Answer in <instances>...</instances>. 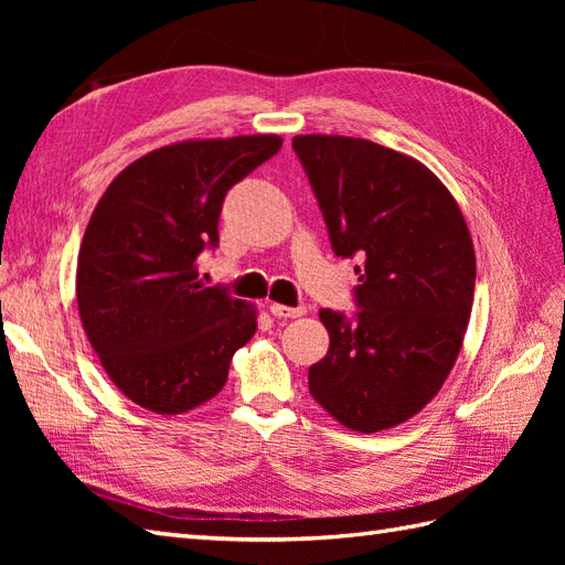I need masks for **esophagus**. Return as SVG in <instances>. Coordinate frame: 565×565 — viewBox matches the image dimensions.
<instances>
[{
	"instance_id": "34e87169",
	"label": "esophagus",
	"mask_w": 565,
	"mask_h": 565,
	"mask_svg": "<svg viewBox=\"0 0 565 565\" xmlns=\"http://www.w3.org/2000/svg\"><path fill=\"white\" fill-rule=\"evenodd\" d=\"M269 310H271V316H276V318H301L303 313H306V306H281V303H271L269 306Z\"/></svg>"
}]
</instances>
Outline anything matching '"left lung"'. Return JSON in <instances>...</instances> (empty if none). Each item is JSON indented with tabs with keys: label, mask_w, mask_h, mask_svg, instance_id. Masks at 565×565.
<instances>
[{
	"label": "left lung",
	"mask_w": 565,
	"mask_h": 565,
	"mask_svg": "<svg viewBox=\"0 0 565 565\" xmlns=\"http://www.w3.org/2000/svg\"><path fill=\"white\" fill-rule=\"evenodd\" d=\"M332 252L356 259L352 316L320 308L330 350L310 395L354 431H379L435 398L459 356L476 289L463 215L425 164L379 142L296 136Z\"/></svg>",
	"instance_id": "8db88e82"
}]
</instances>
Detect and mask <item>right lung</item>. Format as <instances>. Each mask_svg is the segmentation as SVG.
Here are the masks:
<instances>
[{
  "mask_svg": "<svg viewBox=\"0 0 565 565\" xmlns=\"http://www.w3.org/2000/svg\"><path fill=\"white\" fill-rule=\"evenodd\" d=\"M281 150L279 136L186 140L118 174L94 209L77 259L84 332L130 401L179 415L211 401L255 310L199 281L218 247L225 194Z\"/></svg>",
  "mask_w": 565,
  "mask_h": 565,
  "instance_id": "1",
  "label": "right lung"
}]
</instances>
